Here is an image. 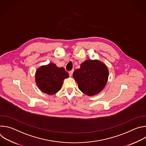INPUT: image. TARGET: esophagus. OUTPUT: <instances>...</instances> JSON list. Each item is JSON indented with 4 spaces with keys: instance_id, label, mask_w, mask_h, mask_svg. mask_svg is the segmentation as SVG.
Wrapping results in <instances>:
<instances>
[{
    "instance_id": "esophagus-1",
    "label": "esophagus",
    "mask_w": 146,
    "mask_h": 146,
    "mask_svg": "<svg viewBox=\"0 0 146 146\" xmlns=\"http://www.w3.org/2000/svg\"><path fill=\"white\" fill-rule=\"evenodd\" d=\"M73 70H71V71H70L69 72V76L71 77L72 76V74H73Z\"/></svg>"
}]
</instances>
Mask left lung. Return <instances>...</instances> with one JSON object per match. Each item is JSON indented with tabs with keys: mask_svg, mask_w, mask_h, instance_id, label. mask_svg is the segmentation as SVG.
<instances>
[{
	"mask_svg": "<svg viewBox=\"0 0 146 146\" xmlns=\"http://www.w3.org/2000/svg\"><path fill=\"white\" fill-rule=\"evenodd\" d=\"M79 90L88 96H94L105 87L109 77L106 65L99 60L88 59L73 74Z\"/></svg>",
	"mask_w": 146,
	"mask_h": 146,
	"instance_id": "1",
	"label": "left lung"
}]
</instances>
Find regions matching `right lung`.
Returning <instances> with one entry per match:
<instances>
[{
  "mask_svg": "<svg viewBox=\"0 0 146 146\" xmlns=\"http://www.w3.org/2000/svg\"><path fill=\"white\" fill-rule=\"evenodd\" d=\"M69 77L64 68H58L54 63L43 65L37 69L35 81L38 89L48 95H54L62 88L64 80Z\"/></svg>",
  "mask_w": 146,
  "mask_h": 146,
  "instance_id": "add662e5",
  "label": "right lung"
}]
</instances>
